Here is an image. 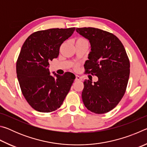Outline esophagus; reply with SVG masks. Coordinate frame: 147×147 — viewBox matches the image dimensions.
Listing matches in <instances>:
<instances>
[{"label": "esophagus", "instance_id": "obj_1", "mask_svg": "<svg viewBox=\"0 0 147 147\" xmlns=\"http://www.w3.org/2000/svg\"><path fill=\"white\" fill-rule=\"evenodd\" d=\"M82 78L80 76H79L78 75H76L75 81H82Z\"/></svg>", "mask_w": 147, "mask_h": 147}]
</instances>
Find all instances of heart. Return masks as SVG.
I'll list each match as a JSON object with an SVG mask.
<instances>
[{
	"instance_id": "b5f03b06",
	"label": "heart",
	"mask_w": 147,
	"mask_h": 147,
	"mask_svg": "<svg viewBox=\"0 0 147 147\" xmlns=\"http://www.w3.org/2000/svg\"><path fill=\"white\" fill-rule=\"evenodd\" d=\"M75 44L76 45H84V44L88 45V41H87L85 38H78L76 39Z\"/></svg>"
}]
</instances>
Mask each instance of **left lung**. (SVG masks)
Wrapping results in <instances>:
<instances>
[{
  "label": "left lung",
  "instance_id": "obj_1",
  "mask_svg": "<svg viewBox=\"0 0 147 147\" xmlns=\"http://www.w3.org/2000/svg\"><path fill=\"white\" fill-rule=\"evenodd\" d=\"M76 30L91 44L85 73L98 78L94 83L89 80L84 82L83 102L91 112L107 113L115 108L125 93L130 76L127 54L121 41L110 32L91 27Z\"/></svg>",
  "mask_w": 147,
  "mask_h": 147
}]
</instances>
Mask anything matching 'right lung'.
<instances>
[{
	"label": "right lung",
	"instance_id": "add662e5",
	"mask_svg": "<svg viewBox=\"0 0 147 147\" xmlns=\"http://www.w3.org/2000/svg\"><path fill=\"white\" fill-rule=\"evenodd\" d=\"M74 30L73 27L34 32L22 47L16 63L17 78L22 93L35 110L43 113L56 110L70 90L74 74H54V78L48 67L49 61L58 58L61 45Z\"/></svg>",
	"mask_w": 147,
	"mask_h": 147
}]
</instances>
